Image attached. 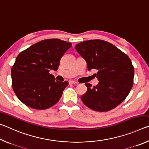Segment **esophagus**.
<instances>
[{
	"label": "esophagus",
	"mask_w": 149,
	"mask_h": 149,
	"mask_svg": "<svg viewBox=\"0 0 149 149\" xmlns=\"http://www.w3.org/2000/svg\"><path fill=\"white\" fill-rule=\"evenodd\" d=\"M69 83L70 84H75V85L77 84V82L75 81H70Z\"/></svg>",
	"instance_id": "34e87169"
}]
</instances>
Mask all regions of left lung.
I'll return each instance as SVG.
<instances>
[{
    "label": "left lung",
    "instance_id": "1",
    "mask_svg": "<svg viewBox=\"0 0 149 149\" xmlns=\"http://www.w3.org/2000/svg\"><path fill=\"white\" fill-rule=\"evenodd\" d=\"M75 49L85 60L88 70H98L99 84L81 97L85 105L98 112H107L121 104L133 85L134 67L127 54L114 45L100 39L88 40L75 45Z\"/></svg>",
    "mask_w": 149,
    "mask_h": 149
}]
</instances>
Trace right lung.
<instances>
[{"label": "right lung", "instance_id": "obj_1", "mask_svg": "<svg viewBox=\"0 0 149 149\" xmlns=\"http://www.w3.org/2000/svg\"><path fill=\"white\" fill-rule=\"evenodd\" d=\"M72 47L58 39H45L17 55L11 70L12 88L20 101L30 108L44 110L58 102L68 82L55 80L49 72Z\"/></svg>", "mask_w": 149, "mask_h": 149}]
</instances>
